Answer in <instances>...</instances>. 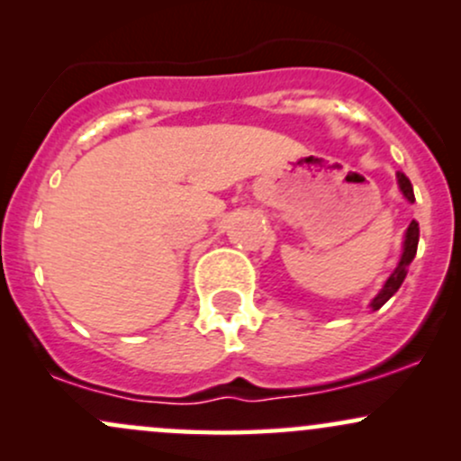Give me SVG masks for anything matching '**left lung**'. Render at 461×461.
<instances>
[{"instance_id":"left-lung-1","label":"left lung","mask_w":461,"mask_h":461,"mask_svg":"<svg viewBox=\"0 0 461 461\" xmlns=\"http://www.w3.org/2000/svg\"><path fill=\"white\" fill-rule=\"evenodd\" d=\"M396 182H399V188L401 193H403V197L410 201V203H414V188H411V182L407 179L403 173H396ZM418 234H420V230H418V223L416 221H411L410 227H407L405 231V240H403V253H401V260L399 264H396V268L393 271V275H390L388 279H385L384 288L379 290V294L375 297L373 301H370V308L373 310H379L382 305L388 301L393 294L396 293V290L401 288V284H403L405 275H407V268H410L411 260H414L416 256V249H418Z\"/></svg>"}]
</instances>
